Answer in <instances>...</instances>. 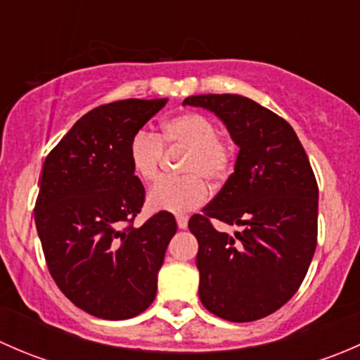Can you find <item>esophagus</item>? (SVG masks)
<instances>
[{
	"instance_id": "34e87169",
	"label": "esophagus",
	"mask_w": 360,
	"mask_h": 360,
	"mask_svg": "<svg viewBox=\"0 0 360 360\" xmlns=\"http://www.w3.org/2000/svg\"><path fill=\"white\" fill-rule=\"evenodd\" d=\"M176 221H177V228H179V230H186L188 228V217L186 216H177Z\"/></svg>"
}]
</instances>
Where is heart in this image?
<instances>
[{
	"instance_id": "1",
	"label": "heart",
	"mask_w": 360,
	"mask_h": 360,
	"mask_svg": "<svg viewBox=\"0 0 360 360\" xmlns=\"http://www.w3.org/2000/svg\"><path fill=\"white\" fill-rule=\"evenodd\" d=\"M162 146H183L186 155L181 172L186 176L163 177L148 193L153 210L184 214L198 209L209 197L203 179L221 183L233 165V148L217 137V127L202 112H181L162 123L160 136L139 130L129 143V162L134 174L144 183L157 179L162 162Z\"/></svg>"
}]
</instances>
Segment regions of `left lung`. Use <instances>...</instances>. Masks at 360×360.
<instances>
[{
  "mask_svg": "<svg viewBox=\"0 0 360 360\" xmlns=\"http://www.w3.org/2000/svg\"><path fill=\"white\" fill-rule=\"evenodd\" d=\"M224 123L238 146L235 170L214 200L190 219L198 240V296L210 314L231 322L263 319L300 289L317 245L319 188L292 127L237 94L183 101ZM217 219L240 226L217 232Z\"/></svg>",
  "mask_w": 360,
  "mask_h": 360,
  "instance_id": "obj_1",
  "label": "left lung"
}]
</instances>
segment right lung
Masks as SVG:
<instances>
[{
	"label": "right lung",
	"mask_w": 360,
	"mask_h": 360,
	"mask_svg": "<svg viewBox=\"0 0 360 360\" xmlns=\"http://www.w3.org/2000/svg\"><path fill=\"white\" fill-rule=\"evenodd\" d=\"M167 99H125L83 115L50 151L34 223L50 275L94 317L123 321L157 296L158 271L177 230L170 212L123 228L144 203L129 143Z\"/></svg>",
	"instance_id": "right-lung-1"
}]
</instances>
